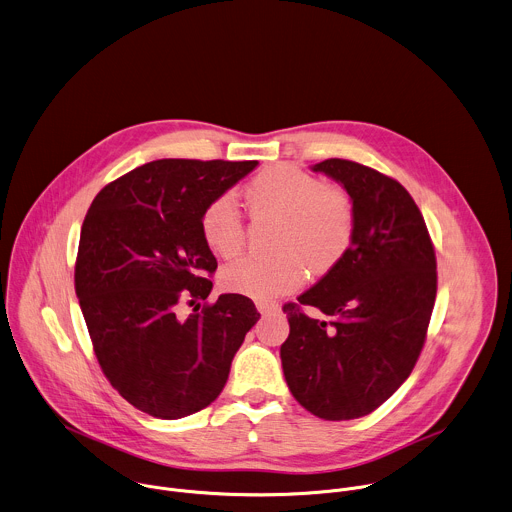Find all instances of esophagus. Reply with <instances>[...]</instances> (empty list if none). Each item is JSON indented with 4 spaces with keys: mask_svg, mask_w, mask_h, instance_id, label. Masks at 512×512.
<instances>
[{
    "mask_svg": "<svg viewBox=\"0 0 512 512\" xmlns=\"http://www.w3.org/2000/svg\"><path fill=\"white\" fill-rule=\"evenodd\" d=\"M255 305H257V309H259L261 315H267V313L279 309V303H277V301H257Z\"/></svg>",
    "mask_w": 512,
    "mask_h": 512,
    "instance_id": "obj_1",
    "label": "esophagus"
}]
</instances>
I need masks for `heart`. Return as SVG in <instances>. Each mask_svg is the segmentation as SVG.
<instances>
[{"label": "heart", "mask_w": 512, "mask_h": 512, "mask_svg": "<svg viewBox=\"0 0 512 512\" xmlns=\"http://www.w3.org/2000/svg\"><path fill=\"white\" fill-rule=\"evenodd\" d=\"M245 203L255 219L277 217L275 251L269 259L245 257L223 267L221 287L257 301H271L295 291L307 277L325 275L351 249L357 209L347 189L327 185L309 171L279 163L257 173L245 187ZM205 245L235 257L245 247V225L235 199L215 197L201 213Z\"/></svg>", "instance_id": "b5f03b06"}]
</instances>
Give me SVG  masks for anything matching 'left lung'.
Wrapping results in <instances>:
<instances>
[{
    "instance_id": "obj_1",
    "label": "left lung",
    "mask_w": 512,
    "mask_h": 512,
    "mask_svg": "<svg viewBox=\"0 0 512 512\" xmlns=\"http://www.w3.org/2000/svg\"><path fill=\"white\" fill-rule=\"evenodd\" d=\"M355 201L347 255L315 287L285 303L281 363L289 391L319 419L351 421L379 409L411 375L437 297V257L411 193L349 159L313 165ZM305 306L326 317L313 320Z\"/></svg>"
}]
</instances>
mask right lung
Returning <instances> with one entry per match:
<instances>
[{
    "mask_svg": "<svg viewBox=\"0 0 512 512\" xmlns=\"http://www.w3.org/2000/svg\"><path fill=\"white\" fill-rule=\"evenodd\" d=\"M257 161L157 159L107 183L81 225L75 293L97 363L119 395L157 419L211 405L259 321L253 301H207L217 259L201 235L203 209Z\"/></svg>",
    "mask_w": 512,
    "mask_h": 512,
    "instance_id": "1",
    "label": "right lung"
}]
</instances>
